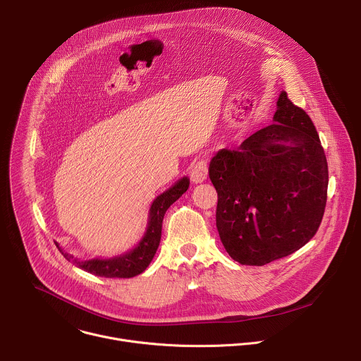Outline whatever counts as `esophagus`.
Returning a JSON list of instances; mask_svg holds the SVG:
<instances>
[{
    "mask_svg": "<svg viewBox=\"0 0 361 361\" xmlns=\"http://www.w3.org/2000/svg\"><path fill=\"white\" fill-rule=\"evenodd\" d=\"M209 176V161L205 159L197 160L190 170V177L194 183H202Z\"/></svg>",
    "mask_w": 361,
    "mask_h": 361,
    "instance_id": "esophagus-1",
    "label": "esophagus"
}]
</instances>
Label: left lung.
Masks as SVG:
<instances>
[{
  "instance_id": "8db88e82",
  "label": "left lung",
  "mask_w": 361,
  "mask_h": 361,
  "mask_svg": "<svg viewBox=\"0 0 361 361\" xmlns=\"http://www.w3.org/2000/svg\"><path fill=\"white\" fill-rule=\"evenodd\" d=\"M273 120L237 149H220L209 169L221 243L244 266H264L301 248L326 209L329 167L312 118L281 91Z\"/></svg>"
}]
</instances>
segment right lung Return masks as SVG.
Instances as JSON below:
<instances>
[{
	"instance_id": "add662e5",
	"label": "right lung",
	"mask_w": 361,
	"mask_h": 361,
	"mask_svg": "<svg viewBox=\"0 0 361 361\" xmlns=\"http://www.w3.org/2000/svg\"><path fill=\"white\" fill-rule=\"evenodd\" d=\"M188 185L190 180L184 177L152 201L148 216V226L144 237L135 248L120 257L78 262L73 259V255H70L68 252H64L59 244L56 245L68 262L75 263L80 269L94 276L107 279H130L138 276L148 267V264L154 259V255H156L161 240V227L166 212L174 201H177L187 191Z\"/></svg>"
}]
</instances>
